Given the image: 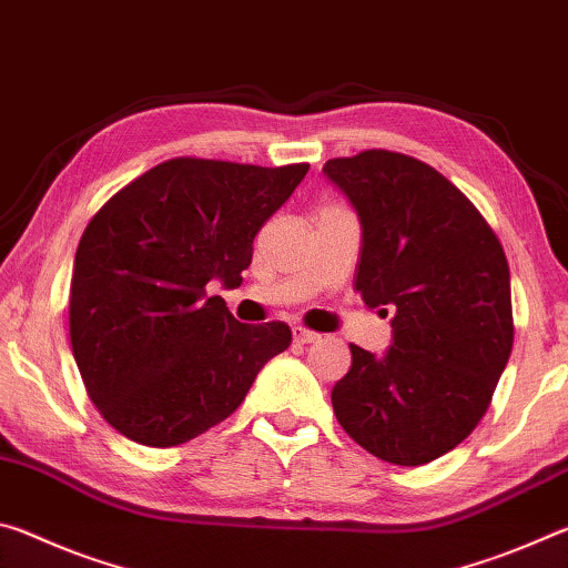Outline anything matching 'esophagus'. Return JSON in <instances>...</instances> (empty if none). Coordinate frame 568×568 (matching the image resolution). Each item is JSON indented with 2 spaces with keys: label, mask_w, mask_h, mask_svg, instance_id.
<instances>
[{
  "label": "esophagus",
  "mask_w": 568,
  "mask_h": 568,
  "mask_svg": "<svg viewBox=\"0 0 568 568\" xmlns=\"http://www.w3.org/2000/svg\"><path fill=\"white\" fill-rule=\"evenodd\" d=\"M293 338H295V343H315L318 341V333L307 331V328H303V325H295Z\"/></svg>",
  "instance_id": "34e87169"
}]
</instances>
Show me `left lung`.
<instances>
[{"instance_id": "1", "label": "left lung", "mask_w": 568, "mask_h": 568, "mask_svg": "<svg viewBox=\"0 0 568 568\" xmlns=\"http://www.w3.org/2000/svg\"><path fill=\"white\" fill-rule=\"evenodd\" d=\"M323 175L361 220L355 291L393 315L390 348L351 345L331 393L355 444L396 466L454 450L478 426L514 345L504 247L456 185L420 160L365 150Z\"/></svg>"}]
</instances>
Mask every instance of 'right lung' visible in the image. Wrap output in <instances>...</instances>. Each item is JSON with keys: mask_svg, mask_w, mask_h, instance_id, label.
I'll list each match as a JSON object with an SVG mask.
<instances>
[{"mask_svg": "<svg viewBox=\"0 0 568 568\" xmlns=\"http://www.w3.org/2000/svg\"><path fill=\"white\" fill-rule=\"evenodd\" d=\"M307 165L175 158L132 180L84 227L70 285V338L90 398L134 444L180 446L225 420L285 323L233 318L207 283H243L253 240Z\"/></svg>", "mask_w": 568, "mask_h": 568, "instance_id": "right-lung-1", "label": "right lung"}]
</instances>
